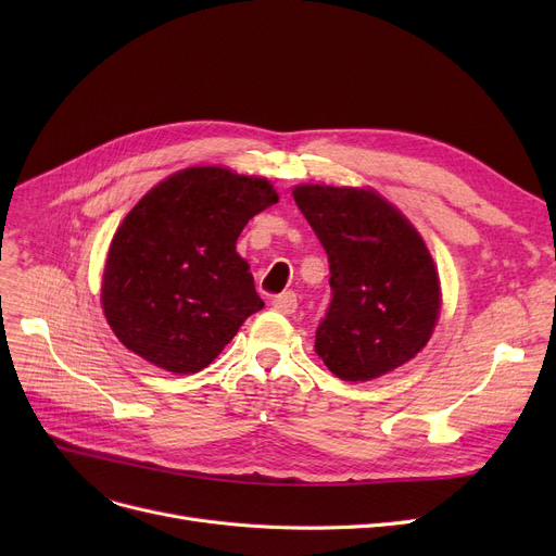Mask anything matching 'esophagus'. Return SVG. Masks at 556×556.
I'll return each mask as SVG.
<instances>
[{
  "instance_id": "1",
  "label": "esophagus",
  "mask_w": 556,
  "mask_h": 556,
  "mask_svg": "<svg viewBox=\"0 0 556 556\" xmlns=\"http://www.w3.org/2000/svg\"><path fill=\"white\" fill-rule=\"evenodd\" d=\"M273 308L279 311V313H283V315L295 313V308H298V295L293 293V290H288V293L277 295V298L273 300Z\"/></svg>"
}]
</instances>
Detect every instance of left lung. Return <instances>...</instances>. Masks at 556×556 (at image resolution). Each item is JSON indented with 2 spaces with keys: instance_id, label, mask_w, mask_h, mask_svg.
Here are the masks:
<instances>
[{
  "instance_id": "8db88e82",
  "label": "left lung",
  "mask_w": 556,
  "mask_h": 556,
  "mask_svg": "<svg viewBox=\"0 0 556 556\" xmlns=\"http://www.w3.org/2000/svg\"><path fill=\"white\" fill-rule=\"evenodd\" d=\"M300 212L329 256L331 304L315 352L342 381L415 358L440 317V277L419 231L371 189L300 185Z\"/></svg>"
}]
</instances>
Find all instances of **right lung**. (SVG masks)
I'll use <instances>...</instances> for the list:
<instances>
[{"mask_svg": "<svg viewBox=\"0 0 556 556\" xmlns=\"http://www.w3.org/2000/svg\"><path fill=\"white\" fill-rule=\"evenodd\" d=\"M279 200L268 180L193 166L146 193L110 243L101 302L130 352L173 374L207 367L263 308L237 239Z\"/></svg>", "mask_w": 556, "mask_h": 556, "instance_id": "right-lung-1", "label": "right lung"}]
</instances>
